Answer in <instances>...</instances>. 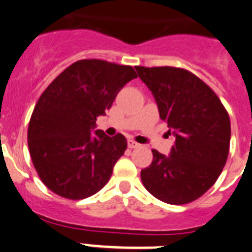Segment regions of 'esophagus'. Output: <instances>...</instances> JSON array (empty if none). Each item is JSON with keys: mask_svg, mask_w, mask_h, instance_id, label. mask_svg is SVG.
<instances>
[{"mask_svg": "<svg viewBox=\"0 0 252 252\" xmlns=\"http://www.w3.org/2000/svg\"><path fill=\"white\" fill-rule=\"evenodd\" d=\"M138 146H139V144L137 143V142L133 141V139H129V141H128V147L129 148H137Z\"/></svg>", "mask_w": 252, "mask_h": 252, "instance_id": "esophagus-1", "label": "esophagus"}]
</instances>
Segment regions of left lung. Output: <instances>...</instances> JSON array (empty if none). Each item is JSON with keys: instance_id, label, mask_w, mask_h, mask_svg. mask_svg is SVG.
<instances>
[{"instance_id": "obj_1", "label": "left lung", "mask_w": 252, "mask_h": 252, "mask_svg": "<svg viewBox=\"0 0 252 252\" xmlns=\"http://www.w3.org/2000/svg\"><path fill=\"white\" fill-rule=\"evenodd\" d=\"M135 71L175 137L168 156L152 150L153 161L141 171L142 183L162 202L187 204L202 196L226 165L228 114L213 90L187 69L138 65Z\"/></svg>"}]
</instances>
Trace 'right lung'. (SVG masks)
I'll return each instance as SVG.
<instances>
[{
    "label": "right lung",
    "mask_w": 252,
    "mask_h": 252,
    "mask_svg": "<svg viewBox=\"0 0 252 252\" xmlns=\"http://www.w3.org/2000/svg\"><path fill=\"white\" fill-rule=\"evenodd\" d=\"M137 78L130 65L82 60L65 68L41 94L28 129L34 167L45 187L77 200L106 185L126 150L123 134L96 129L118 93Z\"/></svg>",
    "instance_id": "1"
}]
</instances>
